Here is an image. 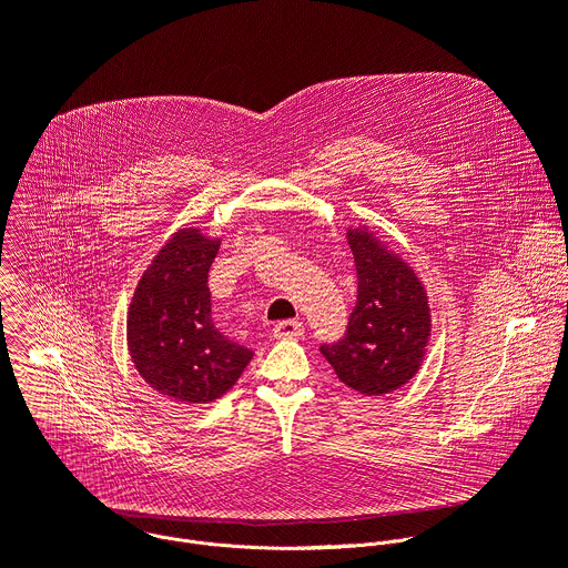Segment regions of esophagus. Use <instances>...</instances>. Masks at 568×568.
<instances>
[{
    "instance_id": "34e87169",
    "label": "esophagus",
    "mask_w": 568,
    "mask_h": 568,
    "mask_svg": "<svg viewBox=\"0 0 568 568\" xmlns=\"http://www.w3.org/2000/svg\"><path fill=\"white\" fill-rule=\"evenodd\" d=\"M301 334H303V323H298V321H281L274 325L276 338H296Z\"/></svg>"
}]
</instances>
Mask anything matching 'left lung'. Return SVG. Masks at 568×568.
<instances>
[{
	"instance_id": "left-lung-1",
	"label": "left lung",
	"mask_w": 568,
	"mask_h": 568,
	"mask_svg": "<svg viewBox=\"0 0 568 568\" xmlns=\"http://www.w3.org/2000/svg\"><path fill=\"white\" fill-rule=\"evenodd\" d=\"M347 243L358 274L356 307L345 336L321 354L341 383L363 396H383L409 383L432 336L429 296L414 267L376 232L349 227Z\"/></svg>"
}]
</instances>
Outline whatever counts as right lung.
Returning a JSON list of instances; mask_svg holds the SVG:
<instances>
[{
	"label": "right lung",
	"instance_id": "right-lung-1",
	"mask_svg": "<svg viewBox=\"0 0 568 568\" xmlns=\"http://www.w3.org/2000/svg\"><path fill=\"white\" fill-rule=\"evenodd\" d=\"M221 241L199 227L176 230L136 283L128 307V352L161 396L207 405L234 387L254 352L212 323L207 272Z\"/></svg>",
	"mask_w": 568,
	"mask_h": 568
}]
</instances>
